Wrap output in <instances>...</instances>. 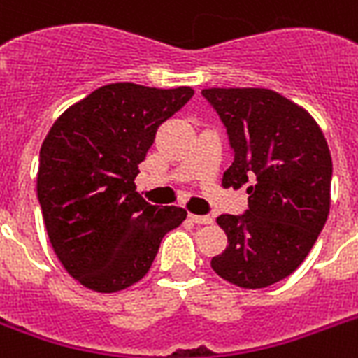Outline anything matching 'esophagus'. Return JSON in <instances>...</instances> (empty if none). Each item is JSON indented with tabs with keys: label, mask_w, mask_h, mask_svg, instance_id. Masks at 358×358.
Returning <instances> with one entry per match:
<instances>
[{
	"label": "esophagus",
	"mask_w": 358,
	"mask_h": 358,
	"mask_svg": "<svg viewBox=\"0 0 358 358\" xmlns=\"http://www.w3.org/2000/svg\"><path fill=\"white\" fill-rule=\"evenodd\" d=\"M189 220L193 223H197V225H208V223L214 222L210 215H195V214H189Z\"/></svg>",
	"instance_id": "34e87169"
}]
</instances>
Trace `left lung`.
Returning a JSON list of instances; mask_svg holds the SVG:
<instances>
[{"mask_svg": "<svg viewBox=\"0 0 358 358\" xmlns=\"http://www.w3.org/2000/svg\"><path fill=\"white\" fill-rule=\"evenodd\" d=\"M233 148L223 185L248 187V210L222 214L225 252L217 276L244 289L268 287L299 268L331 210L332 157L317 122L266 88H206Z\"/></svg>", "mask_w": 358, "mask_h": 358, "instance_id": "1", "label": "left lung"}]
</instances>
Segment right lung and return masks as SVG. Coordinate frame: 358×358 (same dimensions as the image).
<instances>
[{"label": "right lung", "instance_id": "right-lung-1", "mask_svg": "<svg viewBox=\"0 0 358 358\" xmlns=\"http://www.w3.org/2000/svg\"><path fill=\"white\" fill-rule=\"evenodd\" d=\"M193 97L116 82L69 106L41 146L37 197L50 244L84 287L116 293L146 276L178 206L146 203L135 187L155 131Z\"/></svg>", "mask_w": 358, "mask_h": 358}]
</instances>
